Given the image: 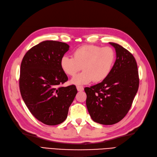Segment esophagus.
I'll use <instances>...</instances> for the list:
<instances>
[{
	"mask_svg": "<svg viewBox=\"0 0 157 157\" xmlns=\"http://www.w3.org/2000/svg\"><path fill=\"white\" fill-rule=\"evenodd\" d=\"M77 90H78V91H79V92H81V91L83 90V87L81 86H78Z\"/></svg>",
	"mask_w": 157,
	"mask_h": 157,
	"instance_id": "obj_1",
	"label": "esophagus"
}]
</instances>
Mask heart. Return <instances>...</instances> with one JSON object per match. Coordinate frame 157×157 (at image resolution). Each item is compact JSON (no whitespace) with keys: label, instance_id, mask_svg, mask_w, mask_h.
Segmentation results:
<instances>
[{"label":"heart","instance_id":"1","mask_svg":"<svg viewBox=\"0 0 157 157\" xmlns=\"http://www.w3.org/2000/svg\"><path fill=\"white\" fill-rule=\"evenodd\" d=\"M116 53L110 47L86 45L73 52V57L63 56L60 65L65 74L74 77L82 70L81 74L71 81L76 85L87 84L92 81L102 82L108 78L114 66Z\"/></svg>","mask_w":157,"mask_h":157}]
</instances>
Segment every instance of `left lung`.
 <instances>
[{
  "label": "left lung",
  "instance_id": "obj_1",
  "mask_svg": "<svg viewBox=\"0 0 157 157\" xmlns=\"http://www.w3.org/2000/svg\"><path fill=\"white\" fill-rule=\"evenodd\" d=\"M116 59L110 75L101 83L85 87L86 105L94 122L112 125L124 118L139 86L137 63L132 54L115 43Z\"/></svg>",
  "mask_w": 157,
  "mask_h": 157
}]
</instances>
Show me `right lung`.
Listing matches in <instances>:
<instances>
[{
  "label": "right lung",
  "mask_w": 157,
  "mask_h": 157,
  "mask_svg": "<svg viewBox=\"0 0 157 157\" xmlns=\"http://www.w3.org/2000/svg\"><path fill=\"white\" fill-rule=\"evenodd\" d=\"M69 48L65 43L43 41L28 51L21 64L22 98L31 114L49 126L65 121L78 93L75 85L59 86L68 80L60 61Z\"/></svg>",
  "instance_id": "add662e5"
}]
</instances>
